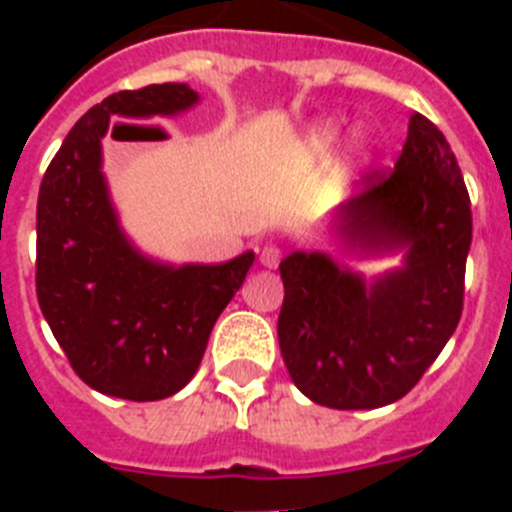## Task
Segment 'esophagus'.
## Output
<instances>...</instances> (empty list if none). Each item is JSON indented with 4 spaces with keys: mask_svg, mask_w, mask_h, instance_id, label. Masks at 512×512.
Here are the masks:
<instances>
[{
    "mask_svg": "<svg viewBox=\"0 0 512 512\" xmlns=\"http://www.w3.org/2000/svg\"><path fill=\"white\" fill-rule=\"evenodd\" d=\"M259 261L266 266V269H277L279 261H282V251H279L277 246L266 243V246L259 251Z\"/></svg>",
    "mask_w": 512,
    "mask_h": 512,
    "instance_id": "34e87169",
    "label": "esophagus"
}]
</instances>
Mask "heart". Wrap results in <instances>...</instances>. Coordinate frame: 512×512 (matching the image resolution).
Masks as SVG:
<instances>
[{
  "label": "heart",
  "mask_w": 512,
  "mask_h": 512,
  "mask_svg": "<svg viewBox=\"0 0 512 512\" xmlns=\"http://www.w3.org/2000/svg\"><path fill=\"white\" fill-rule=\"evenodd\" d=\"M338 138V125L336 122H318L315 128L307 133L305 138V151L310 153V156H320V153H325L330 148V143ZM369 153H372V146L366 143V138L361 133H356L354 138L348 140V156L356 158V161H366L369 158Z\"/></svg>",
  "instance_id": "heart-1"
}]
</instances>
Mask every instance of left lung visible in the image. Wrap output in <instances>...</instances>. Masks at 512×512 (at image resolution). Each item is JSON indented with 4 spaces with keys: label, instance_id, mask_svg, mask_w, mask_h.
I'll use <instances>...</instances> for the list:
<instances>
[{
    "label": "left lung",
    "instance_id": "1",
    "mask_svg": "<svg viewBox=\"0 0 512 512\" xmlns=\"http://www.w3.org/2000/svg\"><path fill=\"white\" fill-rule=\"evenodd\" d=\"M359 259L400 253L364 277L325 251H292L279 271V348L297 390L336 410H372L413 390L461 318L472 210L449 140L415 112L395 171L330 215Z\"/></svg>",
    "mask_w": 512,
    "mask_h": 512
}]
</instances>
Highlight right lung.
Segmentation results:
<instances>
[{
    "instance_id": "add662e5",
    "label": "right lung",
    "mask_w": 512,
    "mask_h": 512,
    "mask_svg": "<svg viewBox=\"0 0 512 512\" xmlns=\"http://www.w3.org/2000/svg\"><path fill=\"white\" fill-rule=\"evenodd\" d=\"M197 102L189 84L171 81L110 94L71 128L40 184V310L74 372L102 395L148 402L182 390L256 259L246 251L225 264H166L120 225L102 171L110 117H176Z\"/></svg>"
}]
</instances>
